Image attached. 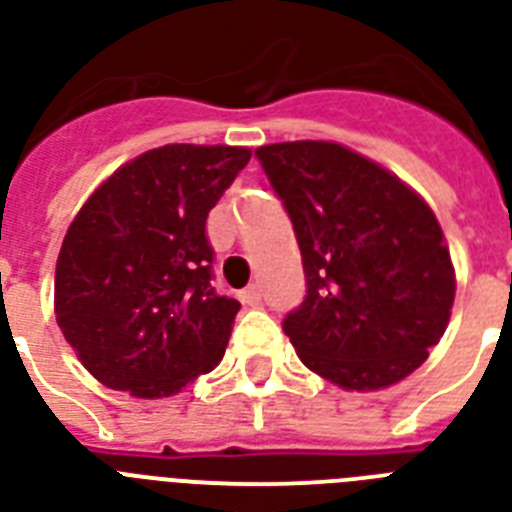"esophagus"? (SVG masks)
<instances>
[{"label":"esophagus","instance_id":"34e87169","mask_svg":"<svg viewBox=\"0 0 512 512\" xmlns=\"http://www.w3.org/2000/svg\"><path fill=\"white\" fill-rule=\"evenodd\" d=\"M260 297H263V292H260V284H249L247 289H241V303L257 305L260 303Z\"/></svg>","mask_w":512,"mask_h":512}]
</instances>
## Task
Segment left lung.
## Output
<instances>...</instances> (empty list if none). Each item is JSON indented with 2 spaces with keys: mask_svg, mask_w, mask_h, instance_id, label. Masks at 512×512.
I'll return each mask as SVG.
<instances>
[{
  "mask_svg": "<svg viewBox=\"0 0 512 512\" xmlns=\"http://www.w3.org/2000/svg\"><path fill=\"white\" fill-rule=\"evenodd\" d=\"M303 255V305L284 332L311 372L345 390L404 380L446 332L454 265L433 209L372 159L332 143L260 146Z\"/></svg>",
  "mask_w": 512,
  "mask_h": 512,
  "instance_id": "8db88e82",
  "label": "left lung"
}]
</instances>
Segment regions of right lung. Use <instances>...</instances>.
I'll use <instances>...</instances> for the list:
<instances>
[{
  "mask_svg": "<svg viewBox=\"0 0 512 512\" xmlns=\"http://www.w3.org/2000/svg\"><path fill=\"white\" fill-rule=\"evenodd\" d=\"M252 151L172 143L95 188L55 265V319L106 388L167 398L212 372L239 300L212 287L207 215Z\"/></svg>",
  "mask_w": 512,
  "mask_h": 512,
  "instance_id": "right-lung-1",
  "label": "right lung"
}]
</instances>
